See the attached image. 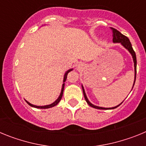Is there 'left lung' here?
Returning <instances> with one entry per match:
<instances>
[{
    "label": "left lung",
    "instance_id": "obj_1",
    "mask_svg": "<svg viewBox=\"0 0 146 146\" xmlns=\"http://www.w3.org/2000/svg\"><path fill=\"white\" fill-rule=\"evenodd\" d=\"M110 29L112 30V32H113V42L114 43H121V44L123 45V47H125L126 49L129 50V52L132 55V58H133V60H134V66H135V81H134V84H133V87H134V85H135V80H136V74H137V58H136V54H135V52L134 51L133 48L131 47V44L130 42L129 39L128 38V37H126V36L123 35L121 32H119L118 30L115 29L113 28H110ZM132 87V88H133ZM82 91H83V95H84V97L85 99H86V102L90 105L91 107L94 108H96V109H99V110H109V109H115V108H118V106H120L121 104H119L118 106L116 107H114V108H101V107H97V106H95L93 104H91L90 102L88 101V99L87 96L86 95V93H85L84 91V88L82 86Z\"/></svg>",
    "mask_w": 146,
    "mask_h": 146
}]
</instances>
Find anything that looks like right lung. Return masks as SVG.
I'll use <instances>...</instances> for the list:
<instances>
[{
    "label": "right lung",
    "instance_id": "add662e5",
    "mask_svg": "<svg viewBox=\"0 0 146 146\" xmlns=\"http://www.w3.org/2000/svg\"><path fill=\"white\" fill-rule=\"evenodd\" d=\"M72 69H69V70L67 71L65 73V74H64V82H65L66 80V77H67V74H68V73H69V72H71ZM64 83L63 84V86H62V89H61V92H60V96H59V97L58 98L57 100L55 102H54L53 103H52L51 104H49V105H45V106H36V105H33V104H31V103H29L28 102L26 101V102L28 103V104H29L30 106L31 107H33V108H40V109H47V108H52V107L55 106V105H57L59 103V102L60 101V99H61L62 98V96H63V93H64Z\"/></svg>",
    "mask_w": 146,
    "mask_h": 146
}]
</instances>
